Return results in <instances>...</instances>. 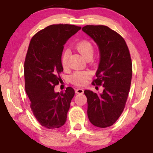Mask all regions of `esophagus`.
I'll use <instances>...</instances> for the list:
<instances>
[{
  "mask_svg": "<svg viewBox=\"0 0 153 153\" xmlns=\"http://www.w3.org/2000/svg\"><path fill=\"white\" fill-rule=\"evenodd\" d=\"M76 92L77 94H83L84 93V90L82 88H78L76 90Z\"/></svg>",
  "mask_w": 153,
  "mask_h": 153,
  "instance_id": "obj_1",
  "label": "esophagus"
}]
</instances>
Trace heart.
<instances>
[{"label": "heart", "instance_id": "obj_1", "mask_svg": "<svg viewBox=\"0 0 153 153\" xmlns=\"http://www.w3.org/2000/svg\"><path fill=\"white\" fill-rule=\"evenodd\" d=\"M76 48L84 59H86L89 57H92L94 54V48L88 41H81L77 44ZM67 60H68V53L66 51L63 53L61 58V64L64 68L67 66ZM90 76L91 74L88 71H76L71 75L70 80L72 84L76 86H84Z\"/></svg>", "mask_w": 153, "mask_h": 153}]
</instances>
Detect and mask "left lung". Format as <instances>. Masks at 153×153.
Wrapping results in <instances>:
<instances>
[{"instance_id": "obj_1", "label": "left lung", "mask_w": 153, "mask_h": 153, "mask_svg": "<svg viewBox=\"0 0 153 153\" xmlns=\"http://www.w3.org/2000/svg\"><path fill=\"white\" fill-rule=\"evenodd\" d=\"M82 31L97 44L100 61L92 84L102 86V93L85 90L88 117L99 128L112 126L122 113L132 76L129 49L123 38L105 25H86Z\"/></svg>"}]
</instances>
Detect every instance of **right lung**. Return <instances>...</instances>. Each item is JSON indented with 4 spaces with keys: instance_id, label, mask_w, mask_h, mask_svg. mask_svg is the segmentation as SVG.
Returning <instances> with one entry per match:
<instances>
[{
    "instance_id": "add662e5",
    "label": "right lung",
    "mask_w": 153,
    "mask_h": 153,
    "mask_svg": "<svg viewBox=\"0 0 153 153\" xmlns=\"http://www.w3.org/2000/svg\"><path fill=\"white\" fill-rule=\"evenodd\" d=\"M81 27L69 24L51 25L40 30L30 41L24 63L25 92L30 107L41 125L59 128L67 120L74 90L67 87L56 92L63 70L61 56L64 45Z\"/></svg>"
}]
</instances>
